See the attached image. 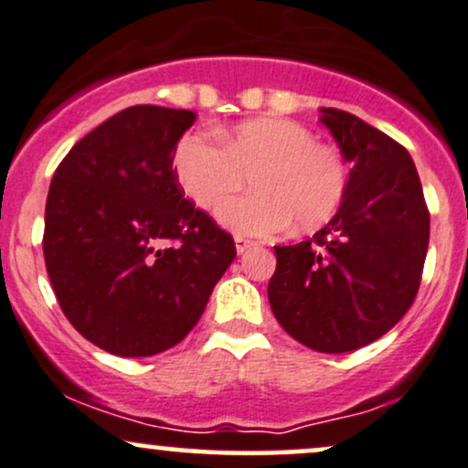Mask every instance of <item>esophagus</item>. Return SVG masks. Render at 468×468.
Returning a JSON list of instances; mask_svg holds the SVG:
<instances>
[{"mask_svg": "<svg viewBox=\"0 0 468 468\" xmlns=\"http://www.w3.org/2000/svg\"><path fill=\"white\" fill-rule=\"evenodd\" d=\"M234 243H236V251H239V254H245V251H250L251 247H256L254 240H250V239H243V236H236V239H234Z\"/></svg>", "mask_w": 468, "mask_h": 468, "instance_id": "1", "label": "esophagus"}]
</instances>
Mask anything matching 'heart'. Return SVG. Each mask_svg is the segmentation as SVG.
<instances>
[{"mask_svg": "<svg viewBox=\"0 0 468 468\" xmlns=\"http://www.w3.org/2000/svg\"><path fill=\"white\" fill-rule=\"evenodd\" d=\"M181 137L175 175L192 203L212 210L251 177L256 192L223 203L218 223L240 236H271L295 221L315 229L331 221L348 188L342 155L304 124L256 118L221 131Z\"/></svg>", "mask_w": 468, "mask_h": 468, "instance_id": "obj_1", "label": "heart"}]
</instances>
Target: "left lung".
Masks as SVG:
<instances>
[{"label":"left lung","mask_w":468,"mask_h":468,"mask_svg":"<svg viewBox=\"0 0 468 468\" xmlns=\"http://www.w3.org/2000/svg\"><path fill=\"white\" fill-rule=\"evenodd\" d=\"M348 173L346 197L320 232L276 247L269 304L291 337L317 353H350L383 337L419 293L430 212L410 153L342 109L322 107Z\"/></svg>","instance_id":"1"}]
</instances>
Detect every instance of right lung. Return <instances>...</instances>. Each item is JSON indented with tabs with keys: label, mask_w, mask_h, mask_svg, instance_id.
<instances>
[{
	"label": "right lung",
	"mask_w": 468,
	"mask_h": 468,
	"mask_svg": "<svg viewBox=\"0 0 468 468\" xmlns=\"http://www.w3.org/2000/svg\"><path fill=\"white\" fill-rule=\"evenodd\" d=\"M197 113L135 104L71 146L46 203L54 293L87 342L118 356L173 348L232 265V236L179 188L173 159Z\"/></svg>",
	"instance_id": "1"
}]
</instances>
